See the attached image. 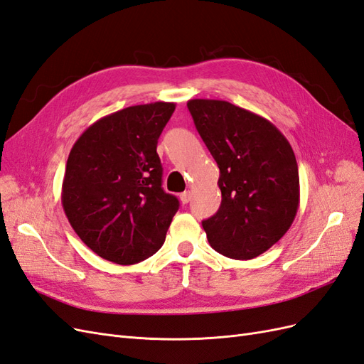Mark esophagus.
Masks as SVG:
<instances>
[{
	"label": "esophagus",
	"mask_w": 364,
	"mask_h": 364,
	"mask_svg": "<svg viewBox=\"0 0 364 364\" xmlns=\"http://www.w3.org/2000/svg\"><path fill=\"white\" fill-rule=\"evenodd\" d=\"M191 200V191H183L182 194H181V202L183 203V205H186Z\"/></svg>",
	"instance_id": "1"
}]
</instances>
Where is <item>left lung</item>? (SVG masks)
I'll use <instances>...</instances> for the list:
<instances>
[{
  "instance_id": "1",
  "label": "left lung",
  "mask_w": 364,
  "mask_h": 364,
  "mask_svg": "<svg viewBox=\"0 0 364 364\" xmlns=\"http://www.w3.org/2000/svg\"><path fill=\"white\" fill-rule=\"evenodd\" d=\"M197 132L220 168L222 205L202 226L222 255L250 259L290 229L299 208V171L277 126L225 100L186 103Z\"/></svg>"
}]
</instances>
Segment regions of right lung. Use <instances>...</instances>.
Here are the masks:
<instances>
[{"label": "right lung", "instance_id": "right-lung-1", "mask_svg": "<svg viewBox=\"0 0 364 364\" xmlns=\"http://www.w3.org/2000/svg\"><path fill=\"white\" fill-rule=\"evenodd\" d=\"M174 109L167 102L129 106L95 121L74 142L62 206L98 257L129 266L164 245L179 200L162 190L156 146Z\"/></svg>", "mask_w": 364, "mask_h": 364}]
</instances>
